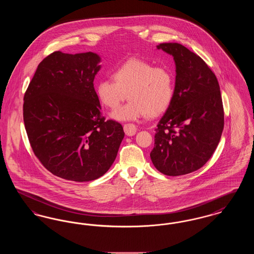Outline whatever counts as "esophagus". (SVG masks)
<instances>
[{
	"label": "esophagus",
	"instance_id": "34e87169",
	"mask_svg": "<svg viewBox=\"0 0 254 254\" xmlns=\"http://www.w3.org/2000/svg\"><path fill=\"white\" fill-rule=\"evenodd\" d=\"M124 130H125L126 135H127V136H133V135L136 133V131H137V127H136V126L133 125V124H126V125L124 126Z\"/></svg>",
	"mask_w": 254,
	"mask_h": 254
}]
</instances>
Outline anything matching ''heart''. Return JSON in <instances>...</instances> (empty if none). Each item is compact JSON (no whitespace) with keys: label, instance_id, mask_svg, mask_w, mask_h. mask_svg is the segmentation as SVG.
Returning <instances> with one entry per match:
<instances>
[{"label":"heart","instance_id":"obj_1","mask_svg":"<svg viewBox=\"0 0 254 254\" xmlns=\"http://www.w3.org/2000/svg\"><path fill=\"white\" fill-rule=\"evenodd\" d=\"M113 80H101L96 86L99 100L116 109L127 98L126 106L114 110L111 117L119 121L156 117L169 109L174 96V75L166 66L131 58L113 72Z\"/></svg>","mask_w":254,"mask_h":254}]
</instances>
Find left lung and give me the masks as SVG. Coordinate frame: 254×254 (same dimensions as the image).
<instances>
[{
    "instance_id": "1",
    "label": "left lung",
    "mask_w": 254,
    "mask_h": 254,
    "mask_svg": "<svg viewBox=\"0 0 254 254\" xmlns=\"http://www.w3.org/2000/svg\"><path fill=\"white\" fill-rule=\"evenodd\" d=\"M172 55L176 66L174 96L155 129L150 158L168 176L201 169L217 147L224 109L215 74L203 59L178 43L157 46Z\"/></svg>"
}]
</instances>
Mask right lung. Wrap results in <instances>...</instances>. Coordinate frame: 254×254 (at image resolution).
Returning a JSON list of instances; mask_svg holds the SVG:
<instances>
[{
    "instance_id": "obj_1",
    "label": "right lung",
    "mask_w": 254,
    "mask_h": 254,
    "mask_svg": "<svg viewBox=\"0 0 254 254\" xmlns=\"http://www.w3.org/2000/svg\"><path fill=\"white\" fill-rule=\"evenodd\" d=\"M93 52L51 53L42 61L24 97V122L32 150L52 174L75 182L103 176L125 132L105 121L93 81L101 65Z\"/></svg>"
}]
</instances>
